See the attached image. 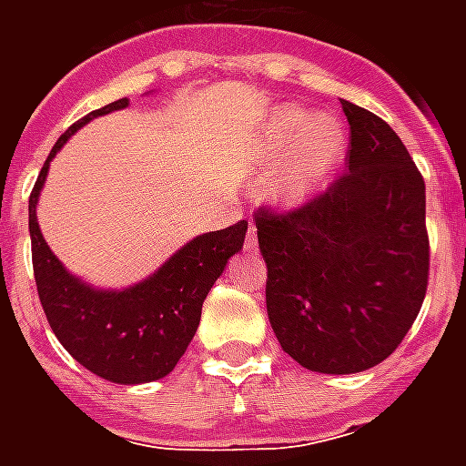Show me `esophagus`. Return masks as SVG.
Returning <instances> with one entry per match:
<instances>
[{
	"label": "esophagus",
	"instance_id": "esophagus-1",
	"mask_svg": "<svg viewBox=\"0 0 466 466\" xmlns=\"http://www.w3.org/2000/svg\"><path fill=\"white\" fill-rule=\"evenodd\" d=\"M244 247L252 252V249H257V227L254 224H249V229H247V239H244Z\"/></svg>",
	"mask_w": 466,
	"mask_h": 466
}]
</instances>
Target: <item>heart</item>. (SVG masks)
Here are the masks:
<instances>
[{"mask_svg":"<svg viewBox=\"0 0 466 466\" xmlns=\"http://www.w3.org/2000/svg\"><path fill=\"white\" fill-rule=\"evenodd\" d=\"M347 149V134L332 115H314L284 106L264 132L259 154L267 164H282L267 182V197L277 207H302L329 182Z\"/></svg>","mask_w":466,"mask_h":466,"instance_id":"heart-1","label":"heart"}]
</instances>
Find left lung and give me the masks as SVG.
I'll return each mask as SVG.
<instances>
[{"label": "left lung", "instance_id": "left-lung-1", "mask_svg": "<svg viewBox=\"0 0 466 466\" xmlns=\"http://www.w3.org/2000/svg\"><path fill=\"white\" fill-rule=\"evenodd\" d=\"M347 167L302 209L257 214L267 314L282 350L319 374L390 357L427 294L424 179L390 124L344 102Z\"/></svg>", "mask_w": 466, "mask_h": 466}]
</instances>
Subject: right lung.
<instances>
[{
  "label": "right lung",
  "mask_w": 466,
  "mask_h": 466,
  "mask_svg": "<svg viewBox=\"0 0 466 466\" xmlns=\"http://www.w3.org/2000/svg\"><path fill=\"white\" fill-rule=\"evenodd\" d=\"M124 106H129V99L89 112L56 139L29 197V237L39 302L62 347L102 380L144 384L167 377L182 360L199 327L207 294L244 247L247 222L194 237L157 272L124 289L95 287L69 272L49 249L36 222L49 162L86 122Z\"/></svg>",
  "instance_id": "add662e5"
}]
</instances>
